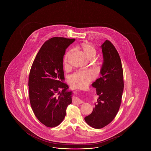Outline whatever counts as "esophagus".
Returning <instances> with one entry per match:
<instances>
[{
    "label": "esophagus",
    "mask_w": 151,
    "mask_h": 151,
    "mask_svg": "<svg viewBox=\"0 0 151 151\" xmlns=\"http://www.w3.org/2000/svg\"><path fill=\"white\" fill-rule=\"evenodd\" d=\"M73 104H75L78 105V104H81L83 102L82 101L80 100L78 98H75V99H73Z\"/></svg>",
    "instance_id": "1"
}]
</instances>
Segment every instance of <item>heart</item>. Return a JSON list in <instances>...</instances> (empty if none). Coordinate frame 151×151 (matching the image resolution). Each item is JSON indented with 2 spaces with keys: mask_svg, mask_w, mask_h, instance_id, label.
Instances as JSON below:
<instances>
[{
  "mask_svg": "<svg viewBox=\"0 0 151 151\" xmlns=\"http://www.w3.org/2000/svg\"><path fill=\"white\" fill-rule=\"evenodd\" d=\"M80 49L83 51L86 57L90 59L95 57L97 50L93 46L88 42H84L81 43ZM71 50H68L65 54L63 59V64L65 67L67 66L68 58ZM97 76V73L92 70H82L75 72L70 79V82L73 87L82 89L88 86Z\"/></svg>",
  "mask_w": 151,
  "mask_h": 151,
  "instance_id": "obj_1",
  "label": "heart"
}]
</instances>
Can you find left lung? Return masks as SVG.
I'll return each mask as SVG.
<instances>
[{
  "instance_id": "obj_1",
  "label": "left lung",
  "mask_w": 151,
  "mask_h": 151,
  "mask_svg": "<svg viewBox=\"0 0 151 151\" xmlns=\"http://www.w3.org/2000/svg\"><path fill=\"white\" fill-rule=\"evenodd\" d=\"M101 47L104 58L101 76L92 84L99 97L92 113L84 118L94 129L103 128L114 119L121 104L124 88L121 60L115 46L106 40Z\"/></svg>"
}]
</instances>
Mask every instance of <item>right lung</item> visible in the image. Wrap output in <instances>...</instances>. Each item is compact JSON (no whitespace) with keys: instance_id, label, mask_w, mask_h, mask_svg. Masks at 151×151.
I'll use <instances>...</instances> for the list:
<instances>
[{"instance_id":"1","label":"right lung","mask_w":151,"mask_h":151,"mask_svg":"<svg viewBox=\"0 0 151 151\" xmlns=\"http://www.w3.org/2000/svg\"><path fill=\"white\" fill-rule=\"evenodd\" d=\"M75 38L54 37L45 42L38 52L29 75V97L33 111L45 126L54 127L65 118L72 102L67 91L63 60L65 49Z\"/></svg>"}]
</instances>
